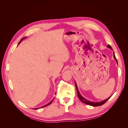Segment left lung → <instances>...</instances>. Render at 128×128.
<instances>
[{
  "label": "left lung",
  "mask_w": 128,
  "mask_h": 128,
  "mask_svg": "<svg viewBox=\"0 0 128 128\" xmlns=\"http://www.w3.org/2000/svg\"><path fill=\"white\" fill-rule=\"evenodd\" d=\"M107 47L110 48H111V49L112 50V47H111V46H110V45H108L107 46ZM113 55H114V59H115L117 63H118V61H117L116 58V57H115L114 52V54H113ZM75 86H76L77 92V95H78V98H79L80 99V101L82 102H83L84 103V104H88V105L92 106H102V104H104V103H105V102L107 101V100L111 97V96H110V97L108 98L107 99H105L104 100V101H102V102H91L88 101V100L86 99V98H84V97H83V96H82L80 95V92H79V91H78V88H77V86L76 82H75Z\"/></svg>",
  "instance_id": "obj_1"
}]
</instances>
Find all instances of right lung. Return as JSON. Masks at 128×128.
<instances>
[{"instance_id":"right-lung-1","label":"right lung","mask_w":128,"mask_h":128,"mask_svg":"<svg viewBox=\"0 0 128 128\" xmlns=\"http://www.w3.org/2000/svg\"><path fill=\"white\" fill-rule=\"evenodd\" d=\"M26 37H24V38H22V39H21V40H20V42H19V43H20V42H21V40H24V38H25ZM18 43V44H19ZM53 101V100H52V101H51V102H50L49 103H48V104H45V105H44V106H42V107H40V108H43V107H46V106H48L49 105V104H51V103H52V102ZM37 109H38V108H36V109H35V108H34V110H37Z\"/></svg>"}]
</instances>
